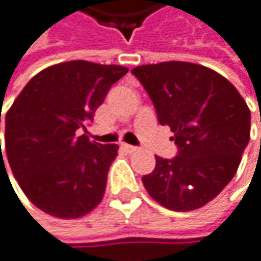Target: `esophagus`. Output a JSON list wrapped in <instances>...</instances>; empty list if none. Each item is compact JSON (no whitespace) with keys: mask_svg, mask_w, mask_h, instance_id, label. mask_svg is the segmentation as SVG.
<instances>
[{"mask_svg":"<svg viewBox=\"0 0 261 261\" xmlns=\"http://www.w3.org/2000/svg\"><path fill=\"white\" fill-rule=\"evenodd\" d=\"M120 148L126 153H136L138 151V147H133V145H128V144H122Z\"/></svg>","mask_w":261,"mask_h":261,"instance_id":"1","label":"esophagus"}]
</instances>
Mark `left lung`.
I'll list each match as a JSON object with an SVG mask.
<instances>
[{
    "mask_svg": "<svg viewBox=\"0 0 261 261\" xmlns=\"http://www.w3.org/2000/svg\"><path fill=\"white\" fill-rule=\"evenodd\" d=\"M132 73L179 148L173 159L156 156V168L142 177L145 190L173 211L202 208L231 182L249 142L251 111L245 99L226 77L199 64L170 61Z\"/></svg>",
    "mask_w": 261,
    "mask_h": 261,
    "instance_id": "1",
    "label": "left lung"
}]
</instances>
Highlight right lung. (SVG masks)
<instances>
[{
    "label": "right lung",
    "instance_id": "1",
    "mask_svg": "<svg viewBox=\"0 0 261 261\" xmlns=\"http://www.w3.org/2000/svg\"><path fill=\"white\" fill-rule=\"evenodd\" d=\"M126 71L81 59L61 62L35 74L7 111L4 148L10 170L44 213L77 219L100 203L119 147L91 142L77 129H85L110 87Z\"/></svg>",
    "mask_w": 261,
    "mask_h": 261
}]
</instances>
